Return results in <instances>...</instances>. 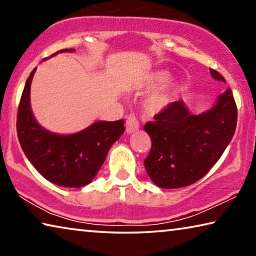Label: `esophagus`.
<instances>
[{
	"mask_svg": "<svg viewBox=\"0 0 256 256\" xmlns=\"http://www.w3.org/2000/svg\"><path fill=\"white\" fill-rule=\"evenodd\" d=\"M138 128H140V125H138V122L136 118L134 115H128V120H126V132L128 134L136 132Z\"/></svg>",
	"mask_w": 256,
	"mask_h": 256,
	"instance_id": "1",
	"label": "esophagus"
}]
</instances>
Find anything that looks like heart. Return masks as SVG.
<instances>
[{
  "label": "heart",
  "instance_id": "b5f03b06",
  "mask_svg": "<svg viewBox=\"0 0 256 256\" xmlns=\"http://www.w3.org/2000/svg\"><path fill=\"white\" fill-rule=\"evenodd\" d=\"M170 73L166 70H157L151 72L146 79L141 82V88H154L159 86L170 80ZM165 85V84H164ZM180 90V84L178 82H168L162 88L156 90L146 99V110L151 115H158L166 112L174 102L177 94Z\"/></svg>",
  "mask_w": 256,
  "mask_h": 256
}]
</instances>
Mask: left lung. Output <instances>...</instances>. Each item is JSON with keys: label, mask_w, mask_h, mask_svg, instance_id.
Instances as JSON below:
<instances>
[{"label": "left lung", "mask_w": 256, "mask_h": 256, "mask_svg": "<svg viewBox=\"0 0 256 256\" xmlns=\"http://www.w3.org/2000/svg\"><path fill=\"white\" fill-rule=\"evenodd\" d=\"M214 80L224 82L210 68ZM144 125L151 150L144 159L151 180L162 188H178L201 180L222 157L235 134L237 107L230 89L216 97L210 110L193 114L183 100Z\"/></svg>", "instance_id": "obj_1"}]
</instances>
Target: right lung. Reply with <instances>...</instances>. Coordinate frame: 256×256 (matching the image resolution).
<instances>
[{
  "label": "right lung",
  "mask_w": 256,
  "mask_h": 256,
  "mask_svg": "<svg viewBox=\"0 0 256 256\" xmlns=\"http://www.w3.org/2000/svg\"><path fill=\"white\" fill-rule=\"evenodd\" d=\"M73 48L56 52L72 53ZM34 68L26 81L16 118L21 148L32 166L50 183L63 188H82L92 183L107 157L108 150L124 133V120H98L72 134L50 132L37 122L30 105Z\"/></svg>",
  "instance_id": "1"
}]
</instances>
